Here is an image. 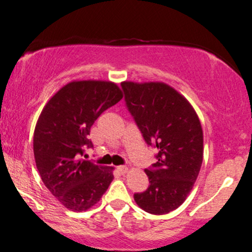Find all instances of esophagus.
I'll return each mask as SVG.
<instances>
[{
    "mask_svg": "<svg viewBox=\"0 0 252 252\" xmlns=\"http://www.w3.org/2000/svg\"><path fill=\"white\" fill-rule=\"evenodd\" d=\"M117 169H118V172L123 173V174H124V173L128 172V167H126V166H118Z\"/></svg>",
    "mask_w": 252,
    "mask_h": 252,
    "instance_id": "obj_1",
    "label": "esophagus"
}]
</instances>
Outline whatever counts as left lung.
<instances>
[{"mask_svg": "<svg viewBox=\"0 0 252 252\" xmlns=\"http://www.w3.org/2000/svg\"><path fill=\"white\" fill-rule=\"evenodd\" d=\"M124 100L156 162L144 169L149 187L135 193L136 204L152 215H166L187 198L202 163V129L194 109L163 83L123 82Z\"/></svg>", "mask_w": 252, "mask_h": 252, "instance_id": "1", "label": "left lung"}]
</instances>
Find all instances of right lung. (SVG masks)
I'll list each match as a JSON object with an SVG mask.
<instances>
[{"mask_svg": "<svg viewBox=\"0 0 252 252\" xmlns=\"http://www.w3.org/2000/svg\"><path fill=\"white\" fill-rule=\"evenodd\" d=\"M122 97L116 84L80 80L60 89L43 108L34 131V158L45 186L66 209L89 210L111 184L112 167L80 156L92 147L88 137L94 121Z\"/></svg>", "mask_w": 252, "mask_h": 252, "instance_id": "obj_1", "label": "right lung"}]
</instances>
